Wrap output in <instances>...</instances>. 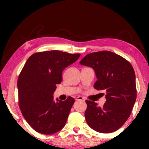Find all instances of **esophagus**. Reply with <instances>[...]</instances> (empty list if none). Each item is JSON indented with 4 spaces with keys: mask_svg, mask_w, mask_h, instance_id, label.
Wrapping results in <instances>:
<instances>
[{
    "mask_svg": "<svg viewBox=\"0 0 149 149\" xmlns=\"http://www.w3.org/2000/svg\"><path fill=\"white\" fill-rule=\"evenodd\" d=\"M75 100L76 101H79V100H84V99H83V97H81V96H79L76 97V99H75Z\"/></svg>",
    "mask_w": 149,
    "mask_h": 149,
    "instance_id": "obj_1",
    "label": "esophagus"
}]
</instances>
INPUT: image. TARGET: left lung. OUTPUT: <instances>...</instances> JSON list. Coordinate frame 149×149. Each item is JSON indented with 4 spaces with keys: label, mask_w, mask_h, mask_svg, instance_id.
<instances>
[{
    "label": "left lung",
    "mask_w": 149,
    "mask_h": 149,
    "mask_svg": "<svg viewBox=\"0 0 149 149\" xmlns=\"http://www.w3.org/2000/svg\"><path fill=\"white\" fill-rule=\"evenodd\" d=\"M79 63L93 68L97 79L95 89L106 91L107 100L102 107L86 100L87 123L100 133L115 132L129 118L136 100L133 67L125 58L109 51L91 53Z\"/></svg>",
    "instance_id": "left-lung-1"
}]
</instances>
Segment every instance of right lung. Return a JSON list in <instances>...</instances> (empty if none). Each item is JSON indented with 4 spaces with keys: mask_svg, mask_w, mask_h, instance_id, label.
I'll list each match as a JSON object with an SVG mask.
<instances>
[{
    "mask_svg": "<svg viewBox=\"0 0 149 149\" xmlns=\"http://www.w3.org/2000/svg\"><path fill=\"white\" fill-rule=\"evenodd\" d=\"M80 56L53 50L36 53L26 61L17 80L19 104L26 121L38 133L55 134L66 125L74 99L55 101L53 94L63 71Z\"/></svg>",
    "mask_w": 149,
    "mask_h": 149,
    "instance_id": "obj_1",
    "label": "right lung"
}]
</instances>
